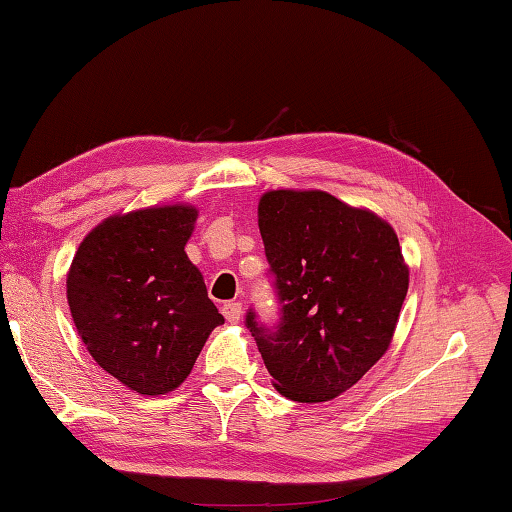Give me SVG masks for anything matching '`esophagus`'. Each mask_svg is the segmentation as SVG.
<instances>
[{"instance_id":"esophagus-1","label":"esophagus","mask_w":512,"mask_h":512,"mask_svg":"<svg viewBox=\"0 0 512 512\" xmlns=\"http://www.w3.org/2000/svg\"><path fill=\"white\" fill-rule=\"evenodd\" d=\"M221 311H223V316L230 320V323H239L241 314H244V307H241V302L232 300V302H225Z\"/></svg>"}]
</instances>
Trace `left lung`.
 Wrapping results in <instances>:
<instances>
[{
    "mask_svg": "<svg viewBox=\"0 0 512 512\" xmlns=\"http://www.w3.org/2000/svg\"><path fill=\"white\" fill-rule=\"evenodd\" d=\"M282 318L246 325L275 391L329 402L384 357L409 291L393 225L320 189H271L257 205Z\"/></svg>",
    "mask_w": 512,
    "mask_h": 512,
    "instance_id": "8db88e82",
    "label": "left lung"
}]
</instances>
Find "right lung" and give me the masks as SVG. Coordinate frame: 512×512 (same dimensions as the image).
Masks as SVG:
<instances>
[{"instance_id":"add662e5","label":"right lung","mask_w":512,"mask_h":512,"mask_svg":"<svg viewBox=\"0 0 512 512\" xmlns=\"http://www.w3.org/2000/svg\"><path fill=\"white\" fill-rule=\"evenodd\" d=\"M198 210L153 205L88 232L67 271L76 332L99 366L140 395L176 391L223 316L185 246Z\"/></svg>"}]
</instances>
